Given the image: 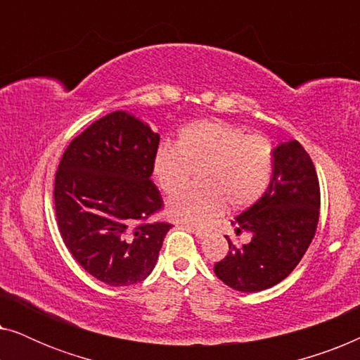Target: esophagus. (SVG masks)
Listing matches in <instances>:
<instances>
[{"label":"esophagus","instance_id":"34e87169","mask_svg":"<svg viewBox=\"0 0 360 360\" xmlns=\"http://www.w3.org/2000/svg\"><path fill=\"white\" fill-rule=\"evenodd\" d=\"M184 228H186L190 231V233H193L196 238L198 239H205L206 236H208V233H206V231H203V229H198V228H195V226H191V224H185Z\"/></svg>","mask_w":360,"mask_h":360}]
</instances>
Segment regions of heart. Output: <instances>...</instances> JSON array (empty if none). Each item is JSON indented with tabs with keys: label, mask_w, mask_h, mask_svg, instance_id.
<instances>
[{
	"label": "heart",
	"mask_w": 360,
	"mask_h": 360,
	"mask_svg": "<svg viewBox=\"0 0 360 360\" xmlns=\"http://www.w3.org/2000/svg\"><path fill=\"white\" fill-rule=\"evenodd\" d=\"M198 170L200 186L167 205L172 219L203 224L229 210L239 211L262 198L274 174V147L262 136H249L223 120L195 121L181 127L175 147L155 152L152 174L167 196L181 191Z\"/></svg>",
	"instance_id": "heart-1"
}]
</instances>
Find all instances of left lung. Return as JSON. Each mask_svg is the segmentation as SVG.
<instances>
[{"label":"left lung","instance_id":"1","mask_svg":"<svg viewBox=\"0 0 360 360\" xmlns=\"http://www.w3.org/2000/svg\"><path fill=\"white\" fill-rule=\"evenodd\" d=\"M319 218V184L308 152L298 141L274 149V174L257 203L231 221L236 234L248 231L250 243L214 264L228 287L244 293L262 292L287 278L307 252Z\"/></svg>","mask_w":360,"mask_h":360}]
</instances>
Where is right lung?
<instances>
[{
    "mask_svg": "<svg viewBox=\"0 0 360 360\" xmlns=\"http://www.w3.org/2000/svg\"><path fill=\"white\" fill-rule=\"evenodd\" d=\"M159 141L147 122L115 111L75 137L58 164L53 201L63 243L111 287L149 277L172 228L141 223L164 205L150 180Z\"/></svg>",
    "mask_w": 360,
    "mask_h": 360,
    "instance_id": "obj_1",
    "label": "right lung"
}]
</instances>
